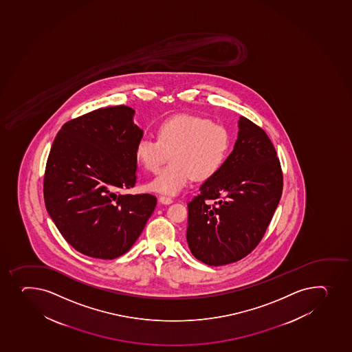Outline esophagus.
<instances>
[{"label":"esophagus","mask_w":352,"mask_h":352,"mask_svg":"<svg viewBox=\"0 0 352 352\" xmlns=\"http://www.w3.org/2000/svg\"><path fill=\"white\" fill-rule=\"evenodd\" d=\"M160 202L163 204H170L173 202V199L168 197V196L162 195L160 196Z\"/></svg>","instance_id":"1"}]
</instances>
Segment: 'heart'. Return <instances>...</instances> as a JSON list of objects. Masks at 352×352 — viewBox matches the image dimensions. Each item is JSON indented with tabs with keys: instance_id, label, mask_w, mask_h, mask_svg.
I'll use <instances>...</instances> for the list:
<instances>
[{
	"instance_id": "b5f03b06",
	"label": "heart",
	"mask_w": 352,
	"mask_h": 352,
	"mask_svg": "<svg viewBox=\"0 0 352 352\" xmlns=\"http://www.w3.org/2000/svg\"><path fill=\"white\" fill-rule=\"evenodd\" d=\"M156 138H142L135 156L145 170L156 173L170 155V163L148 184V189L165 194L182 192L192 178H212L224 166L233 143L224 124L190 116L164 120L157 126Z\"/></svg>"
}]
</instances>
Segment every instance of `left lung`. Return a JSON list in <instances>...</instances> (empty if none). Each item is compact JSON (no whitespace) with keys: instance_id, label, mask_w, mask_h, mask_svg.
<instances>
[{"instance_id":"obj_1","label":"left lung","mask_w":352,"mask_h":352,"mask_svg":"<svg viewBox=\"0 0 352 352\" xmlns=\"http://www.w3.org/2000/svg\"><path fill=\"white\" fill-rule=\"evenodd\" d=\"M282 190V168L270 138L240 116L232 153L188 204L186 238L192 255L216 267L247 256L265 236Z\"/></svg>"}]
</instances>
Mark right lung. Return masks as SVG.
<instances>
[{
    "label": "right lung",
    "instance_id": "1",
    "mask_svg": "<svg viewBox=\"0 0 352 352\" xmlns=\"http://www.w3.org/2000/svg\"><path fill=\"white\" fill-rule=\"evenodd\" d=\"M135 111L96 109L62 126L48 155L46 209L62 236L91 258L112 260L131 250L156 208L151 194H121L136 184L135 148L143 131Z\"/></svg>",
    "mask_w": 352,
    "mask_h": 352
}]
</instances>
